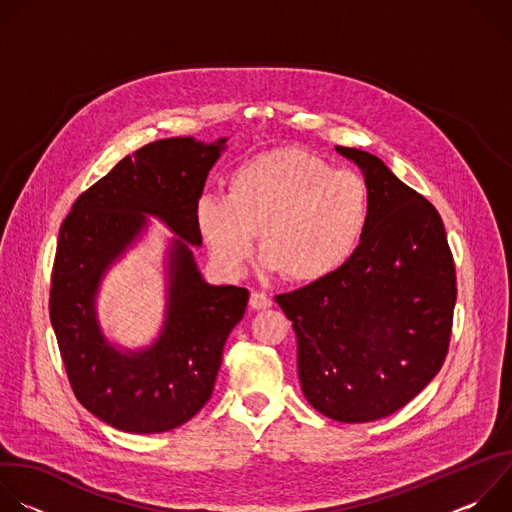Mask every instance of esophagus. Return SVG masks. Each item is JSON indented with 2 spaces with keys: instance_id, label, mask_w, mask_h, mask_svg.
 Returning a JSON list of instances; mask_svg holds the SVG:
<instances>
[{
  "instance_id": "1",
  "label": "esophagus",
  "mask_w": 512,
  "mask_h": 512,
  "mask_svg": "<svg viewBox=\"0 0 512 512\" xmlns=\"http://www.w3.org/2000/svg\"><path fill=\"white\" fill-rule=\"evenodd\" d=\"M249 306H251L253 310H267V308L273 306V300H271L269 296L261 294V291H253L251 298H249Z\"/></svg>"
}]
</instances>
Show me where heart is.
<instances>
[{
	"label": "heart",
	"mask_w": 512,
	"mask_h": 512,
	"mask_svg": "<svg viewBox=\"0 0 512 512\" xmlns=\"http://www.w3.org/2000/svg\"><path fill=\"white\" fill-rule=\"evenodd\" d=\"M194 218L227 273L245 269L259 235L269 273L316 283L340 271L360 247L371 221V190L356 172L281 148L237 166L227 196H202Z\"/></svg>",
	"instance_id": "1"
}]
</instances>
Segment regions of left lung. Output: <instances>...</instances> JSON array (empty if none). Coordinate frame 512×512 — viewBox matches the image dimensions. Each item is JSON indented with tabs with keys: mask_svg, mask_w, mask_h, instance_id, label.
Returning a JSON list of instances; mask_svg holds the SVG:
<instances>
[{
	"mask_svg": "<svg viewBox=\"0 0 512 512\" xmlns=\"http://www.w3.org/2000/svg\"><path fill=\"white\" fill-rule=\"evenodd\" d=\"M371 190V221L334 275L275 298L294 322L308 403L342 423L387 417L440 373L456 271L440 214L383 160L334 148Z\"/></svg>",
	"mask_w": 512,
	"mask_h": 512,
	"instance_id": "obj_1",
	"label": "left lung"
}]
</instances>
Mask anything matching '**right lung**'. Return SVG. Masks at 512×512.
<instances>
[{
    "label": "right lung",
    "mask_w": 512,
    "mask_h": 512,
    "mask_svg": "<svg viewBox=\"0 0 512 512\" xmlns=\"http://www.w3.org/2000/svg\"><path fill=\"white\" fill-rule=\"evenodd\" d=\"M227 139L170 137L123 158L83 192L58 233L50 322L77 399L127 433H162L192 419L210 399L231 330L249 291L208 283L192 247L202 245L196 202ZM150 217L174 235L165 252V320L141 349L102 330L98 294L106 273L147 234Z\"/></svg>",
    "instance_id": "1"
}]
</instances>
